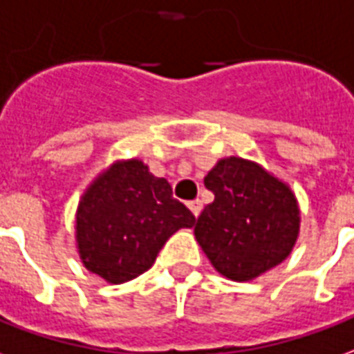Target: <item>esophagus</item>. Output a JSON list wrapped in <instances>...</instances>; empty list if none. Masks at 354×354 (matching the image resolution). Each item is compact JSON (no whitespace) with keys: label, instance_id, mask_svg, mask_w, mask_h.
I'll use <instances>...</instances> for the list:
<instances>
[{"label":"esophagus","instance_id":"obj_1","mask_svg":"<svg viewBox=\"0 0 354 354\" xmlns=\"http://www.w3.org/2000/svg\"><path fill=\"white\" fill-rule=\"evenodd\" d=\"M188 207H190V211L194 213V216H200V213H202V209H203L202 200H192V202H188Z\"/></svg>","mask_w":354,"mask_h":354}]
</instances>
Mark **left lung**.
I'll return each mask as SVG.
<instances>
[{
  "mask_svg": "<svg viewBox=\"0 0 354 354\" xmlns=\"http://www.w3.org/2000/svg\"><path fill=\"white\" fill-rule=\"evenodd\" d=\"M203 183L215 200L198 216L194 236L221 275L252 281L290 254L300 207L286 183L239 156L218 160Z\"/></svg>",
  "mask_w": 354,
  "mask_h": 354,
  "instance_id": "1",
  "label": "left lung"
}]
</instances>
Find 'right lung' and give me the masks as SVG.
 <instances>
[{
  "mask_svg": "<svg viewBox=\"0 0 354 354\" xmlns=\"http://www.w3.org/2000/svg\"><path fill=\"white\" fill-rule=\"evenodd\" d=\"M194 223L166 179L141 160H118L81 196L75 239L84 268L120 285L145 273L167 239Z\"/></svg>",
  "mask_w": 354,
  "mask_h": 354,
  "instance_id": "obj_1",
  "label": "right lung"
}]
</instances>
